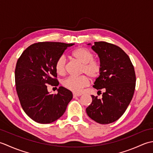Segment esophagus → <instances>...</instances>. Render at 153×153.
Instances as JSON below:
<instances>
[{
	"label": "esophagus",
	"instance_id": "1",
	"mask_svg": "<svg viewBox=\"0 0 153 153\" xmlns=\"http://www.w3.org/2000/svg\"><path fill=\"white\" fill-rule=\"evenodd\" d=\"M81 95H82V94L81 93H73L74 98H75V97H79Z\"/></svg>",
	"mask_w": 153,
	"mask_h": 153
}]
</instances>
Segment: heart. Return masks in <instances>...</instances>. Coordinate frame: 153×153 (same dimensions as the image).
<instances>
[{
	"label": "heart",
	"mask_w": 153,
	"mask_h": 153,
	"mask_svg": "<svg viewBox=\"0 0 153 153\" xmlns=\"http://www.w3.org/2000/svg\"><path fill=\"white\" fill-rule=\"evenodd\" d=\"M75 59L83 64L81 72L85 74L92 79L98 77L102 71V66L99 62L94 60V55L89 50L84 47H79L75 49L72 53ZM66 58L62 55L57 58L55 62V70L58 75H63L66 71ZM89 84L88 77L85 75L81 76H69L63 80L62 85L65 88L74 93H79L84 87Z\"/></svg>",
	"instance_id": "1"
}]
</instances>
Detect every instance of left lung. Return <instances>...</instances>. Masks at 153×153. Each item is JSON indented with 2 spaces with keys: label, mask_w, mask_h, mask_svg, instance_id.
<instances>
[{
  "label": "left lung",
  "mask_w": 153,
  "mask_h": 153,
  "mask_svg": "<svg viewBox=\"0 0 153 153\" xmlns=\"http://www.w3.org/2000/svg\"><path fill=\"white\" fill-rule=\"evenodd\" d=\"M91 48L102 66L93 87L105 91L101 99L91 95L92 102L86 112L96 122L108 124L118 120L131 102L135 88V70L128 55L116 45L99 41Z\"/></svg>",
  "instance_id": "8db88e82"
}]
</instances>
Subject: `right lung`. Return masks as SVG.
I'll return each instance as SVG.
<instances>
[{
  "instance_id": "obj_1",
  "label": "right lung",
  "mask_w": 153,
  "mask_h": 153,
  "mask_svg": "<svg viewBox=\"0 0 153 153\" xmlns=\"http://www.w3.org/2000/svg\"><path fill=\"white\" fill-rule=\"evenodd\" d=\"M74 45L39 42L28 47L18 58L15 69L16 91L24 111L35 122L56 121L72 99V93L64 87L58 89L57 94H50L47 85H58L55 62Z\"/></svg>"
}]
</instances>
